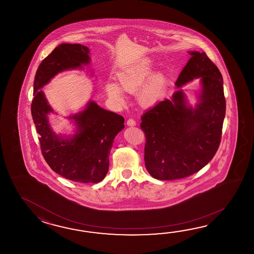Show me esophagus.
<instances>
[{
    "instance_id": "1",
    "label": "esophagus",
    "mask_w": 254,
    "mask_h": 254,
    "mask_svg": "<svg viewBox=\"0 0 254 254\" xmlns=\"http://www.w3.org/2000/svg\"><path fill=\"white\" fill-rule=\"evenodd\" d=\"M127 125H129V126H135L136 125V122H135L134 119H132V118H129L127 121Z\"/></svg>"
}]
</instances>
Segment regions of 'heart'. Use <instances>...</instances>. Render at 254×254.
I'll return each mask as SVG.
<instances>
[{
  "instance_id": "1",
  "label": "heart",
  "mask_w": 254,
  "mask_h": 254,
  "mask_svg": "<svg viewBox=\"0 0 254 254\" xmlns=\"http://www.w3.org/2000/svg\"><path fill=\"white\" fill-rule=\"evenodd\" d=\"M153 71L154 64L151 60L143 59L135 63L118 74L119 86L114 82L107 83L106 91L109 96L117 101H123V90L125 92H134L142 86L139 92L140 101L145 104L156 103L165 89V78L161 73L152 76Z\"/></svg>"
}]
</instances>
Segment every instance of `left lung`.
Here are the masks:
<instances>
[{"mask_svg": "<svg viewBox=\"0 0 254 254\" xmlns=\"http://www.w3.org/2000/svg\"><path fill=\"white\" fill-rule=\"evenodd\" d=\"M191 57L175 82L177 87L200 78V103L187 106L184 92H174L141 116L145 134L144 162L153 178L171 181L199 172L211 162L221 143L226 112L221 71L205 53Z\"/></svg>", "mask_w": 254, "mask_h": 254, "instance_id": "left-lung-1", "label": "left lung"}]
</instances>
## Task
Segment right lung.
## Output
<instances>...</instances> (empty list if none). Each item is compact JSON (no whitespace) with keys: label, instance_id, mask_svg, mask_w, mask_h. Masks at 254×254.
I'll return each instance as SVG.
<instances>
[{"label":"right lung","instance_id":"add662e5","mask_svg":"<svg viewBox=\"0 0 254 254\" xmlns=\"http://www.w3.org/2000/svg\"><path fill=\"white\" fill-rule=\"evenodd\" d=\"M89 49L81 44L63 43L39 65L33 81L31 105L43 158L51 169L67 180L97 184L108 173L109 155L115 136L125 128V118L90 102L86 109L70 116L78 131L70 139L54 133L47 115L53 109L40 89L60 71L89 64Z\"/></svg>","mask_w":254,"mask_h":254}]
</instances>
